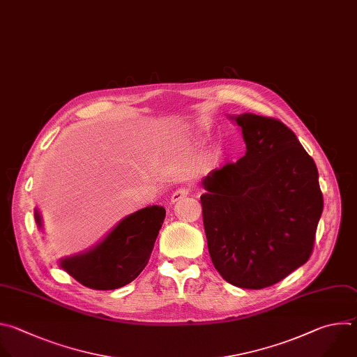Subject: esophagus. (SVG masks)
Returning <instances> with one entry per match:
<instances>
[{
    "label": "esophagus",
    "mask_w": 357,
    "mask_h": 357,
    "mask_svg": "<svg viewBox=\"0 0 357 357\" xmlns=\"http://www.w3.org/2000/svg\"><path fill=\"white\" fill-rule=\"evenodd\" d=\"M188 194H190V188H187V187H180V188H177V190L172 194V202L180 201L181 198L187 197Z\"/></svg>",
    "instance_id": "esophagus-1"
}]
</instances>
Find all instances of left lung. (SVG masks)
I'll return each mask as SVG.
<instances>
[{
    "mask_svg": "<svg viewBox=\"0 0 357 357\" xmlns=\"http://www.w3.org/2000/svg\"><path fill=\"white\" fill-rule=\"evenodd\" d=\"M236 123L246 155L204 178L202 221L222 278L260 290L308 261L324 197L315 162L289 126L255 114Z\"/></svg>",
    "mask_w": 357,
    "mask_h": 357,
    "instance_id": "1",
    "label": "left lung"
}]
</instances>
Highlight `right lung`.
I'll list each match as a JSON object with an SVG mask.
<instances>
[{"instance_id": "add662e5", "label": "right lung", "mask_w": 357, "mask_h": 357, "mask_svg": "<svg viewBox=\"0 0 357 357\" xmlns=\"http://www.w3.org/2000/svg\"><path fill=\"white\" fill-rule=\"evenodd\" d=\"M36 222L40 218L35 212ZM166 209L152 205L130 213L90 252L64 259L61 267L93 290H115L133 281L151 259Z\"/></svg>"}]
</instances>
